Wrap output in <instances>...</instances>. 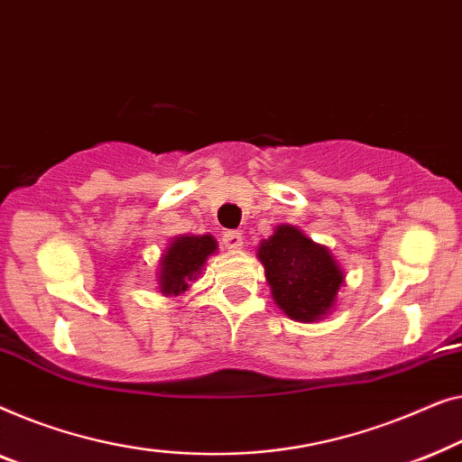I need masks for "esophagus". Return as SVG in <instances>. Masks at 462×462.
<instances>
[{
	"label": "esophagus",
	"instance_id": "34e87169",
	"mask_svg": "<svg viewBox=\"0 0 462 462\" xmlns=\"http://www.w3.org/2000/svg\"><path fill=\"white\" fill-rule=\"evenodd\" d=\"M243 240H245L243 234L236 230H228L224 234V245H226V249H230V251L243 249Z\"/></svg>",
	"mask_w": 462,
	"mask_h": 462
}]
</instances>
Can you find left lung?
Instances as JSON below:
<instances>
[{
	"instance_id": "8db88e82",
	"label": "left lung",
	"mask_w": 462,
	"mask_h": 462,
	"mask_svg": "<svg viewBox=\"0 0 462 462\" xmlns=\"http://www.w3.org/2000/svg\"><path fill=\"white\" fill-rule=\"evenodd\" d=\"M272 299L295 322L324 320L335 310L346 272L328 246L297 226L281 224L257 246Z\"/></svg>"
}]
</instances>
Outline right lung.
<instances>
[{
	"label": "right lung",
	"mask_w": 462,
	"mask_h": 462,
	"mask_svg": "<svg viewBox=\"0 0 462 462\" xmlns=\"http://www.w3.org/2000/svg\"><path fill=\"white\" fill-rule=\"evenodd\" d=\"M217 253V240L213 234H180L173 236L159 257L157 284L159 293L178 297L186 293L203 274L207 259Z\"/></svg>",
	"instance_id": "obj_1"
}]
</instances>
